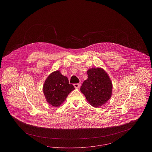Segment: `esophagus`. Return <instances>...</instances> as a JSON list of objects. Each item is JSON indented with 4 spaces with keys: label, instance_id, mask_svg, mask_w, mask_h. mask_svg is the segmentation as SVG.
Returning a JSON list of instances; mask_svg holds the SVG:
<instances>
[{
    "label": "esophagus",
    "instance_id": "34e87169",
    "mask_svg": "<svg viewBox=\"0 0 152 152\" xmlns=\"http://www.w3.org/2000/svg\"><path fill=\"white\" fill-rule=\"evenodd\" d=\"M73 86H74V87L75 88H79L80 86V84H73Z\"/></svg>",
    "mask_w": 152,
    "mask_h": 152
}]
</instances>
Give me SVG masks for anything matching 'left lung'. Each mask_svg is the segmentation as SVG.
Here are the masks:
<instances>
[{"mask_svg": "<svg viewBox=\"0 0 152 152\" xmlns=\"http://www.w3.org/2000/svg\"><path fill=\"white\" fill-rule=\"evenodd\" d=\"M88 79L80 88L87 101L94 107L104 105L110 99L112 84L105 71L100 68H92L87 71Z\"/></svg>", "mask_w": 152, "mask_h": 152, "instance_id": "left-lung-1", "label": "left lung"}]
</instances>
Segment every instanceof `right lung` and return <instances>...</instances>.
<instances>
[{"mask_svg": "<svg viewBox=\"0 0 152 152\" xmlns=\"http://www.w3.org/2000/svg\"><path fill=\"white\" fill-rule=\"evenodd\" d=\"M75 89L72 84H69L68 78L56 71L51 73L45 80L43 92L47 101L53 107H58Z\"/></svg>", "mask_w": 152, "mask_h": 152, "instance_id": "1", "label": "right lung"}]
</instances>
